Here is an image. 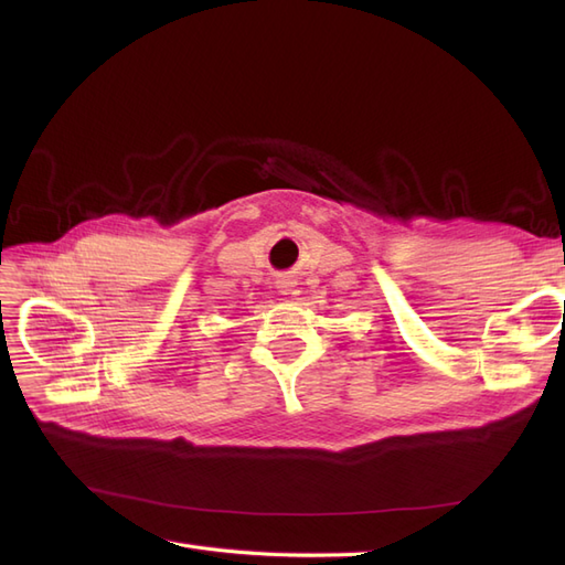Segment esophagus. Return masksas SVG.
<instances>
[{
	"label": "esophagus",
	"instance_id": "obj_1",
	"mask_svg": "<svg viewBox=\"0 0 565 565\" xmlns=\"http://www.w3.org/2000/svg\"><path fill=\"white\" fill-rule=\"evenodd\" d=\"M292 282H289V280H278V289H280V292L282 295H292Z\"/></svg>",
	"mask_w": 565,
	"mask_h": 565
}]
</instances>
